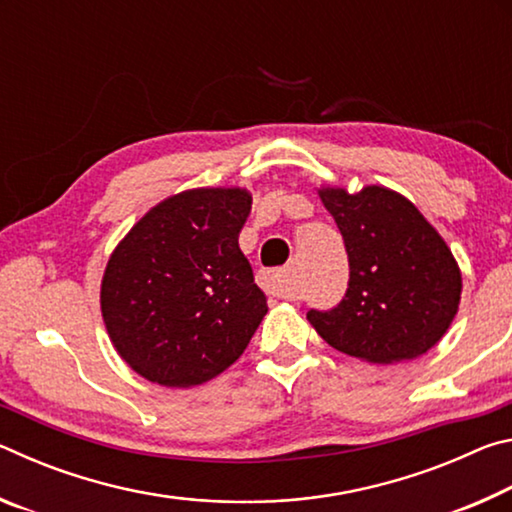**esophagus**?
I'll list each match as a JSON object with an SVG mask.
<instances>
[{
  "label": "esophagus",
  "mask_w": 512,
  "mask_h": 512,
  "mask_svg": "<svg viewBox=\"0 0 512 512\" xmlns=\"http://www.w3.org/2000/svg\"><path fill=\"white\" fill-rule=\"evenodd\" d=\"M262 282H264L266 291L273 293V296H277V298H293V300L298 298L296 287L291 284V277H289L287 268H277V271L266 273L262 277Z\"/></svg>",
  "instance_id": "esophagus-1"
}]
</instances>
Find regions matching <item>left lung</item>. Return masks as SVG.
Instances as JSON below:
<instances>
[{"mask_svg": "<svg viewBox=\"0 0 512 512\" xmlns=\"http://www.w3.org/2000/svg\"><path fill=\"white\" fill-rule=\"evenodd\" d=\"M350 262L348 291L329 311L309 309L316 332L339 352L397 363L431 350L458 311L461 271L443 237L411 201L386 187L320 189Z\"/></svg>", "mask_w": 512, "mask_h": 512, "instance_id": "8db88e82", "label": "left lung"}]
</instances>
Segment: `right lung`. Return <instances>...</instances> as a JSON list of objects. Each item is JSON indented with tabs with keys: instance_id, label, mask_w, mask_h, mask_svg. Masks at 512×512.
Returning <instances> with one entry per match:
<instances>
[{
	"instance_id": "right-lung-1",
	"label": "right lung",
	"mask_w": 512,
	"mask_h": 512,
	"mask_svg": "<svg viewBox=\"0 0 512 512\" xmlns=\"http://www.w3.org/2000/svg\"><path fill=\"white\" fill-rule=\"evenodd\" d=\"M246 189H189L155 205L110 255L101 314L137 375L189 388L232 366L266 316L239 248Z\"/></svg>"
}]
</instances>
